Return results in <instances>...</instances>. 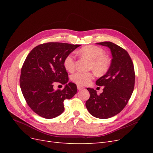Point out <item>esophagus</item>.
Returning <instances> with one entry per match:
<instances>
[{"mask_svg": "<svg viewBox=\"0 0 153 153\" xmlns=\"http://www.w3.org/2000/svg\"><path fill=\"white\" fill-rule=\"evenodd\" d=\"M77 89H78V90H81V89H84V87H82V86H80V85H77Z\"/></svg>", "mask_w": 153, "mask_h": 153, "instance_id": "esophagus-1", "label": "esophagus"}]
</instances>
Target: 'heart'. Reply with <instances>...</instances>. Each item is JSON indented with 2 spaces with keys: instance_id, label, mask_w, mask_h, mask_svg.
<instances>
[{
  "instance_id": "b5f03b06",
  "label": "heart",
  "mask_w": 153,
  "mask_h": 153,
  "mask_svg": "<svg viewBox=\"0 0 153 153\" xmlns=\"http://www.w3.org/2000/svg\"><path fill=\"white\" fill-rule=\"evenodd\" d=\"M82 57L91 61L89 68L99 75H103L108 71L111 65V59L105 54V50L101 47L94 45H87L78 51ZM64 66L68 71L71 72L75 68V58L73 53H69L64 58ZM94 77L93 72H80L73 73L71 76V80L78 85L89 84Z\"/></svg>"
}]
</instances>
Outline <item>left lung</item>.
I'll use <instances>...</instances> for the list:
<instances>
[{
	"instance_id": "8db88e82",
	"label": "left lung",
	"mask_w": 153,
	"mask_h": 153,
	"mask_svg": "<svg viewBox=\"0 0 153 153\" xmlns=\"http://www.w3.org/2000/svg\"><path fill=\"white\" fill-rule=\"evenodd\" d=\"M97 44L110 49L112 62L106 75L96 82V85L104 86L103 92L98 95L96 90L87 88L90 98L85 105L92 116L108 119L121 112L130 99L135 86V69L130 56L124 48L110 41Z\"/></svg>"
}]
</instances>
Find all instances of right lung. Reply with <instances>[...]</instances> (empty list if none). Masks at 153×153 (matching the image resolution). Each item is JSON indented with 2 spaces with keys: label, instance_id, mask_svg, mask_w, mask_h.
<instances>
[{
  "label": "right lung",
  "instance_id": "obj_1",
  "mask_svg": "<svg viewBox=\"0 0 153 153\" xmlns=\"http://www.w3.org/2000/svg\"><path fill=\"white\" fill-rule=\"evenodd\" d=\"M79 45L49 42L41 44L27 55L21 69L20 85L27 105L39 116L55 118L64 110V101L77 92L75 84L68 83L64 60ZM65 85L62 90L53 89L55 82Z\"/></svg>",
  "mask_w": 153,
  "mask_h": 153
}]
</instances>
